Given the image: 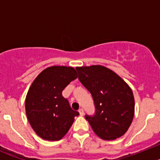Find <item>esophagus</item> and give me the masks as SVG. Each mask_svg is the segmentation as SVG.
I'll list each match as a JSON object with an SVG mask.
<instances>
[{"label":"esophagus","instance_id":"34e87169","mask_svg":"<svg viewBox=\"0 0 160 160\" xmlns=\"http://www.w3.org/2000/svg\"><path fill=\"white\" fill-rule=\"evenodd\" d=\"M78 112H79V114H80V115H81V116H82L83 114H84V110H83L82 108H80L78 110Z\"/></svg>","mask_w":160,"mask_h":160}]
</instances>
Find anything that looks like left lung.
Instances as JSON below:
<instances>
[{"instance_id":"left-lung-1","label":"left lung","mask_w":160,"mask_h":160,"mask_svg":"<svg viewBox=\"0 0 160 160\" xmlns=\"http://www.w3.org/2000/svg\"><path fill=\"white\" fill-rule=\"evenodd\" d=\"M76 70L79 81L94 99L95 114L85 116L93 131L104 140L122 136L135 114V98L129 86L105 66H82Z\"/></svg>"}]
</instances>
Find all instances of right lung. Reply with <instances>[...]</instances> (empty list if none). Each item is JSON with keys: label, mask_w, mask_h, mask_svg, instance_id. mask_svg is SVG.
<instances>
[{"label": "right lung", "mask_w": 160, "mask_h": 160, "mask_svg": "<svg viewBox=\"0 0 160 160\" xmlns=\"http://www.w3.org/2000/svg\"><path fill=\"white\" fill-rule=\"evenodd\" d=\"M78 78L70 66H53L41 72L25 98V111L37 135L49 141L60 140L78 116L62 96V90Z\"/></svg>", "instance_id": "obj_1"}]
</instances>
